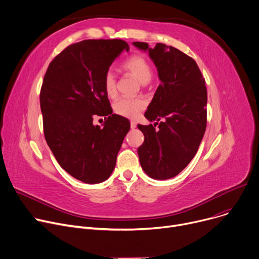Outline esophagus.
I'll list each match as a JSON object with an SVG mask.
<instances>
[{
    "mask_svg": "<svg viewBox=\"0 0 259 259\" xmlns=\"http://www.w3.org/2000/svg\"><path fill=\"white\" fill-rule=\"evenodd\" d=\"M136 122H135V120H131V122H130V127H131V129H135L136 128Z\"/></svg>",
    "mask_w": 259,
    "mask_h": 259,
    "instance_id": "obj_1",
    "label": "esophagus"
}]
</instances>
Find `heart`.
I'll return each mask as SVG.
<instances>
[{
  "instance_id": "obj_1",
  "label": "heart",
  "mask_w": 259,
  "mask_h": 259,
  "mask_svg": "<svg viewBox=\"0 0 259 259\" xmlns=\"http://www.w3.org/2000/svg\"><path fill=\"white\" fill-rule=\"evenodd\" d=\"M122 70L132 75L142 84H147L152 77V68L147 59L141 55H133L122 63ZM104 91L109 98H114L117 94L116 79L112 72H107L103 80ZM147 107L144 98H122L114 103V111L125 117L135 118Z\"/></svg>"
}]
</instances>
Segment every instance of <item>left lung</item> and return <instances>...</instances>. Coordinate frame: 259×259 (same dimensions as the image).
<instances>
[{
    "label": "left lung",
    "instance_id": "1",
    "mask_svg": "<svg viewBox=\"0 0 259 259\" xmlns=\"http://www.w3.org/2000/svg\"><path fill=\"white\" fill-rule=\"evenodd\" d=\"M133 46L148 52L161 82L145 112L156 123L137 126L145 136L137 153L149 177L166 180L185 168L202 142L207 123L205 80L196 61L174 47L156 44L152 49L140 41ZM156 124L160 129L155 131Z\"/></svg>",
    "mask_w": 259,
    "mask_h": 259
}]
</instances>
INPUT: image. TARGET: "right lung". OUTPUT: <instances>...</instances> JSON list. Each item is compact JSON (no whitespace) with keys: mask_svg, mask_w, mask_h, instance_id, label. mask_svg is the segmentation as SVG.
<instances>
[{"mask_svg":"<svg viewBox=\"0 0 259 259\" xmlns=\"http://www.w3.org/2000/svg\"><path fill=\"white\" fill-rule=\"evenodd\" d=\"M129 46L120 39H86L65 48L50 63L40 91L44 133L60 166L96 184L109 178L130 122L112 113L104 91L109 66ZM105 116L103 128L92 124Z\"/></svg>","mask_w":259,"mask_h":259,"instance_id":"1","label":"right lung"}]
</instances>
